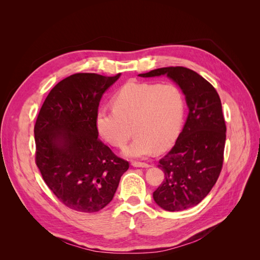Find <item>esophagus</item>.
<instances>
[{"label": "esophagus", "instance_id": "34e87169", "mask_svg": "<svg viewBox=\"0 0 260 260\" xmlns=\"http://www.w3.org/2000/svg\"><path fill=\"white\" fill-rule=\"evenodd\" d=\"M132 166L133 167H140V168H147L151 166V165L147 162H140V161H132Z\"/></svg>", "mask_w": 260, "mask_h": 260}]
</instances>
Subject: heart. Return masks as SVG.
I'll use <instances>...</instances> for the list:
<instances>
[{"instance_id": "b5f03b06", "label": "heart", "mask_w": 260, "mask_h": 260, "mask_svg": "<svg viewBox=\"0 0 260 260\" xmlns=\"http://www.w3.org/2000/svg\"><path fill=\"white\" fill-rule=\"evenodd\" d=\"M114 108H101L96 114L100 136L115 147H123L131 158H143L155 149L164 151L176 142L183 125V93L172 83L128 82L113 99Z\"/></svg>"}]
</instances>
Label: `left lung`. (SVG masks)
I'll return each instance as SVG.
<instances>
[{
    "mask_svg": "<svg viewBox=\"0 0 260 260\" xmlns=\"http://www.w3.org/2000/svg\"><path fill=\"white\" fill-rule=\"evenodd\" d=\"M164 75L182 90L188 115L176 144L159 160L165 179L153 198L162 209L180 211L198 205L217 182L223 164L226 127L216 89L198 73L177 66L139 76Z\"/></svg>",
    "mask_w": 260,
    "mask_h": 260,
    "instance_id": "8db88e82",
    "label": "left lung"
}]
</instances>
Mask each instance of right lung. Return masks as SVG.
<instances>
[{
	"label": "right lung",
	"instance_id": "add662e5",
	"mask_svg": "<svg viewBox=\"0 0 260 260\" xmlns=\"http://www.w3.org/2000/svg\"><path fill=\"white\" fill-rule=\"evenodd\" d=\"M120 74H75L46 96L35 124L36 164L44 182L70 209L95 212L111 203L129 162L99 139L96 114Z\"/></svg>",
	"mask_w": 260,
	"mask_h": 260
}]
</instances>
